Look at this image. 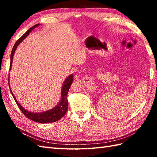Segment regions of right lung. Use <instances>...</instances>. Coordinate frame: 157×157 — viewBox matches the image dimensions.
<instances>
[{
  "instance_id": "right-lung-1",
  "label": "right lung",
  "mask_w": 157,
  "mask_h": 157,
  "mask_svg": "<svg viewBox=\"0 0 157 157\" xmlns=\"http://www.w3.org/2000/svg\"><path fill=\"white\" fill-rule=\"evenodd\" d=\"M38 25H39V23L38 24H36L35 25L32 26L31 28H29L28 30L15 42V44L14 46H13L11 51V62H10L9 69H11V68L13 55H14V52L15 51L17 47V46L23 40L27 37V36L29 35V32H31L32 29L35 28L36 27H37ZM73 78L72 74L70 75L68 78L65 79L64 84H63V86L62 90H61V100L59 104L56 105L55 108L49 110L48 111L43 112L40 113H30V112H28V111H26V110H25L21 105L19 104V102L14 97V96H13V92H11V90H11V94L13 96V98L15 99V101L16 102L17 105L19 108L20 109L21 112L23 113V115H24L26 117L32 120V121H34L38 123H51V122H55V121H59L60 119H61L65 115L67 111L68 101L67 99V95L69 89L73 82Z\"/></svg>"
}]
</instances>
